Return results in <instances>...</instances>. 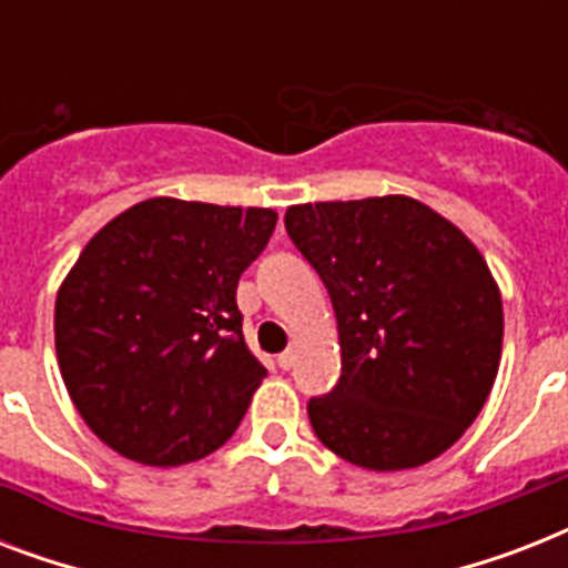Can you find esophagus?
<instances>
[{
    "label": "esophagus",
    "instance_id": "obj_1",
    "mask_svg": "<svg viewBox=\"0 0 568 568\" xmlns=\"http://www.w3.org/2000/svg\"><path fill=\"white\" fill-rule=\"evenodd\" d=\"M294 363H297V345H288L283 354L276 356V365H280V368H285V372H288Z\"/></svg>",
    "mask_w": 568,
    "mask_h": 568
}]
</instances>
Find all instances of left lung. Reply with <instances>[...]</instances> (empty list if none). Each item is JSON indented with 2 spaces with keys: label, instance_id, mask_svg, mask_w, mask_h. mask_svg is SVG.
I'll list each match as a JSON object with an SVG mask.
<instances>
[{
  "label": "left lung",
  "instance_id": "8db88e82",
  "mask_svg": "<svg viewBox=\"0 0 568 568\" xmlns=\"http://www.w3.org/2000/svg\"><path fill=\"white\" fill-rule=\"evenodd\" d=\"M285 230L327 285L342 345V377L306 406L315 436L372 471L445 454L501 363V292L480 250L404 194L292 205Z\"/></svg>",
  "mask_w": 568,
  "mask_h": 568
}]
</instances>
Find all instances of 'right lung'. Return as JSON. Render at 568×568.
<instances>
[{
    "instance_id": "add662e5",
    "label": "right lung",
    "mask_w": 568,
    "mask_h": 568,
    "mask_svg": "<svg viewBox=\"0 0 568 568\" xmlns=\"http://www.w3.org/2000/svg\"><path fill=\"white\" fill-rule=\"evenodd\" d=\"M274 226V209L153 196L84 244L55 297L58 368L120 457L182 466L235 433L267 374L235 288Z\"/></svg>"
}]
</instances>
